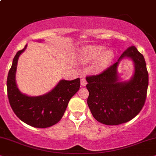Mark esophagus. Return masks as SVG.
I'll return each mask as SVG.
<instances>
[{"label":"esophagus","instance_id":"esophagus-1","mask_svg":"<svg viewBox=\"0 0 156 156\" xmlns=\"http://www.w3.org/2000/svg\"><path fill=\"white\" fill-rule=\"evenodd\" d=\"M86 83H87V81H86V78H81V79H80V85H81V86H86Z\"/></svg>","mask_w":156,"mask_h":156}]
</instances>
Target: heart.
<instances>
[{"mask_svg": "<svg viewBox=\"0 0 156 156\" xmlns=\"http://www.w3.org/2000/svg\"><path fill=\"white\" fill-rule=\"evenodd\" d=\"M103 47H89L85 50L84 57L87 60H96L94 64V70L96 71H101L110 63L114 57V53L112 50H106L104 52ZM104 52L103 53V52Z\"/></svg>", "mask_w": 156, "mask_h": 156, "instance_id": "heart-1", "label": "heart"}]
</instances>
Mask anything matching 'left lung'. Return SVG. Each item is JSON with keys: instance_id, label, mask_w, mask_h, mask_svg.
<instances>
[{"instance_id": "8db88e82", "label": "left lung", "mask_w": 156, "mask_h": 156, "mask_svg": "<svg viewBox=\"0 0 156 156\" xmlns=\"http://www.w3.org/2000/svg\"><path fill=\"white\" fill-rule=\"evenodd\" d=\"M124 57H129L135 64V73L128 82H119L116 68ZM89 92L87 104L93 117L106 125H118L130 121L143 109L148 86L145 58L135 46L122 53L117 62L101 73L86 77Z\"/></svg>"}]
</instances>
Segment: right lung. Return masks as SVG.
<instances>
[{"instance_id":"obj_1","label":"right lung","mask_w":156,"mask_h":156,"mask_svg":"<svg viewBox=\"0 0 156 156\" xmlns=\"http://www.w3.org/2000/svg\"><path fill=\"white\" fill-rule=\"evenodd\" d=\"M19 50L13 58L7 78L9 101L13 112L21 121L37 128H46L55 125L61 119L72 96L79 90L80 78L62 80L48 94L40 96H28L21 94L16 83L17 62L25 50Z\"/></svg>"}]
</instances>
